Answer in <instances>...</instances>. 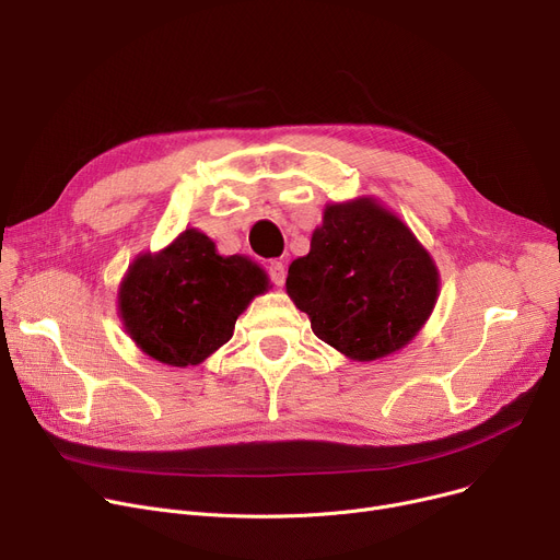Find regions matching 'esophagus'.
Returning <instances> with one entry per match:
<instances>
[{
	"mask_svg": "<svg viewBox=\"0 0 560 560\" xmlns=\"http://www.w3.org/2000/svg\"><path fill=\"white\" fill-rule=\"evenodd\" d=\"M268 270H270L272 281H275L277 285H283V281H285V265H283L281 260H272Z\"/></svg>",
	"mask_w": 560,
	"mask_h": 560,
	"instance_id": "34e87169",
	"label": "esophagus"
}]
</instances>
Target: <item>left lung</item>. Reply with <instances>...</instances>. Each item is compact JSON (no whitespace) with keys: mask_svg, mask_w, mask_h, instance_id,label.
I'll use <instances>...</instances> for the list:
<instances>
[{"mask_svg":"<svg viewBox=\"0 0 560 560\" xmlns=\"http://www.w3.org/2000/svg\"><path fill=\"white\" fill-rule=\"evenodd\" d=\"M285 290L319 340L368 363L420 334L438 302L440 275L399 215L374 197H357L325 206L311 252L290 262Z\"/></svg>","mask_w":560,"mask_h":560,"instance_id":"left-lung-1","label":"left lung"}]
</instances>
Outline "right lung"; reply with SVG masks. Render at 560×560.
<instances>
[{
  "instance_id": "1",
  "label": "right lung",
  "mask_w": 560,
  "mask_h": 560,
  "mask_svg": "<svg viewBox=\"0 0 560 560\" xmlns=\"http://www.w3.org/2000/svg\"><path fill=\"white\" fill-rule=\"evenodd\" d=\"M270 288L249 256H220L199 229H186L152 254L133 258L117 288V315L150 359L199 365L231 340L235 319Z\"/></svg>"
}]
</instances>
